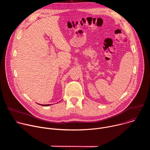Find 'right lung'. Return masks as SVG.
Segmentation results:
<instances>
[{"instance_id":"1","label":"right lung","mask_w":150,"mask_h":150,"mask_svg":"<svg viewBox=\"0 0 150 150\" xmlns=\"http://www.w3.org/2000/svg\"><path fill=\"white\" fill-rule=\"evenodd\" d=\"M41 105H43V106H48V105H50L49 104H46V105H42V104H41Z\"/></svg>"}]
</instances>
